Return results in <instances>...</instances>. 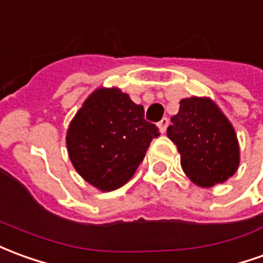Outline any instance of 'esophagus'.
<instances>
[{"mask_svg": "<svg viewBox=\"0 0 263 263\" xmlns=\"http://www.w3.org/2000/svg\"><path fill=\"white\" fill-rule=\"evenodd\" d=\"M168 124H170V121H168V118H162L159 122H158V126H159V131L165 132L166 131V128H168Z\"/></svg>", "mask_w": 263, "mask_h": 263, "instance_id": "1", "label": "esophagus"}]
</instances>
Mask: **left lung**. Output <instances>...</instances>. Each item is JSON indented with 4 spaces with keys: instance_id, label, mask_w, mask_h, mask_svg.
Wrapping results in <instances>:
<instances>
[{
    "instance_id": "obj_1",
    "label": "left lung",
    "mask_w": 263,
    "mask_h": 263,
    "mask_svg": "<svg viewBox=\"0 0 263 263\" xmlns=\"http://www.w3.org/2000/svg\"><path fill=\"white\" fill-rule=\"evenodd\" d=\"M166 135L181 154V166L192 182L211 188L234 175L239 166L235 129L211 98L191 97L179 102Z\"/></svg>"
}]
</instances>
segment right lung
<instances>
[{"label": "right lung", "mask_w": 263, "mask_h": 263, "mask_svg": "<svg viewBox=\"0 0 263 263\" xmlns=\"http://www.w3.org/2000/svg\"><path fill=\"white\" fill-rule=\"evenodd\" d=\"M119 88L95 89L68 126L67 148L77 172L104 192L125 185L142 162L157 125Z\"/></svg>", "instance_id": "1"}]
</instances>
